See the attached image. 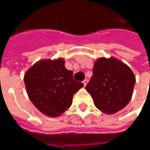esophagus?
I'll use <instances>...</instances> for the list:
<instances>
[{
	"label": "esophagus",
	"mask_w": 150,
	"mask_h": 150,
	"mask_svg": "<svg viewBox=\"0 0 150 150\" xmlns=\"http://www.w3.org/2000/svg\"><path fill=\"white\" fill-rule=\"evenodd\" d=\"M82 83H83V84H84V86H86V84H87V83H88V81H87V80H86V79H85V80H84V81H82Z\"/></svg>",
	"instance_id": "obj_1"
}]
</instances>
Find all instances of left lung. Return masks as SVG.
<instances>
[{"instance_id":"8db88e82","label":"left lung","mask_w":150,"mask_h":150,"mask_svg":"<svg viewBox=\"0 0 150 150\" xmlns=\"http://www.w3.org/2000/svg\"><path fill=\"white\" fill-rule=\"evenodd\" d=\"M92 72L86 89L91 95L95 106L108 114L125 108L135 85V76L130 68L117 59L101 58L95 63Z\"/></svg>"}]
</instances>
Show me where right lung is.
<instances>
[{"label":"right lung","instance_id":"obj_1","mask_svg":"<svg viewBox=\"0 0 150 150\" xmlns=\"http://www.w3.org/2000/svg\"><path fill=\"white\" fill-rule=\"evenodd\" d=\"M24 83L33 104L49 117H59L69 109L74 94L84 86L74 80L62 59L35 64L24 75Z\"/></svg>","mask_w":150,"mask_h":150}]
</instances>
